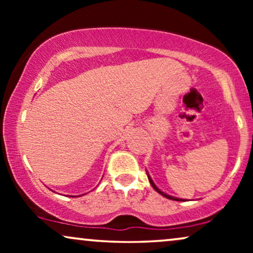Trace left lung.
Returning a JSON list of instances; mask_svg holds the SVG:
<instances>
[{
    "label": "left lung",
    "mask_w": 253,
    "mask_h": 253,
    "mask_svg": "<svg viewBox=\"0 0 253 253\" xmlns=\"http://www.w3.org/2000/svg\"><path fill=\"white\" fill-rule=\"evenodd\" d=\"M146 173H147V177H149L150 184L152 185L153 189H155V190L157 191V193H159V194H161V195H163L164 197H167V199H169V200H173V201H187V200H184V199H179V197H173V196H171V195H168V194H165L164 191H162L161 189H159L158 187H157V185L155 184V183H153L152 178H151V176L149 175V172H147V171H146Z\"/></svg>",
    "instance_id": "1"
}]
</instances>
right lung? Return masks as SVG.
Here are the masks:
<instances>
[{"label":"right lung","instance_id":"1","mask_svg":"<svg viewBox=\"0 0 253 253\" xmlns=\"http://www.w3.org/2000/svg\"><path fill=\"white\" fill-rule=\"evenodd\" d=\"M70 197H71V196H70ZM75 197H76V196H75Z\"/></svg>","mask_w":253,"mask_h":253}]
</instances>
